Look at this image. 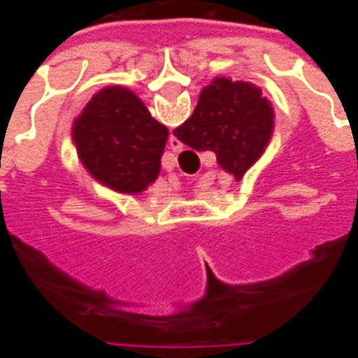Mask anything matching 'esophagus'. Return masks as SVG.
Here are the masks:
<instances>
[{"label": "esophagus", "instance_id": "1", "mask_svg": "<svg viewBox=\"0 0 358 358\" xmlns=\"http://www.w3.org/2000/svg\"><path fill=\"white\" fill-rule=\"evenodd\" d=\"M169 145H171L172 151H182V149H184V143H182L174 134H171V138H169Z\"/></svg>", "mask_w": 358, "mask_h": 358}]
</instances>
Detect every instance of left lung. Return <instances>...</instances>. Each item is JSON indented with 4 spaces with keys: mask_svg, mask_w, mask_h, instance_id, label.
<instances>
[{
    "mask_svg": "<svg viewBox=\"0 0 358 358\" xmlns=\"http://www.w3.org/2000/svg\"><path fill=\"white\" fill-rule=\"evenodd\" d=\"M169 130L132 90H99L74 118L73 141L90 176L118 194L138 195L161 172Z\"/></svg>",
    "mask_w": 358,
    "mask_h": 358,
    "instance_id": "left-lung-1",
    "label": "left lung"
}]
</instances>
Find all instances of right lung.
<instances>
[{"mask_svg": "<svg viewBox=\"0 0 358 358\" xmlns=\"http://www.w3.org/2000/svg\"><path fill=\"white\" fill-rule=\"evenodd\" d=\"M272 132L274 109L263 90L217 76L201 90L194 115L174 136L197 151H215L218 164L241 180L268 148Z\"/></svg>", "mask_w": 358, "mask_h": 358, "instance_id": "add662e5", "label": "right lung"}]
</instances>
